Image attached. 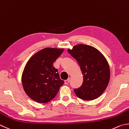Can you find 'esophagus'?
Here are the masks:
<instances>
[{
  "label": "esophagus",
  "mask_w": 129,
  "mask_h": 129,
  "mask_svg": "<svg viewBox=\"0 0 129 129\" xmlns=\"http://www.w3.org/2000/svg\"><path fill=\"white\" fill-rule=\"evenodd\" d=\"M69 82H70V78H69L67 80H65V81H64V84H66V85H67L69 83Z\"/></svg>",
  "instance_id": "1"
}]
</instances>
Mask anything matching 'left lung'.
Returning <instances> with one entry per match:
<instances>
[{
	"label": "left lung",
	"instance_id": "left-lung-1",
	"mask_svg": "<svg viewBox=\"0 0 129 129\" xmlns=\"http://www.w3.org/2000/svg\"><path fill=\"white\" fill-rule=\"evenodd\" d=\"M68 52L77 60L83 75V82L74 89L80 99L90 101L101 96L107 87L110 79V67L106 58L91 46L79 44L68 49Z\"/></svg>",
	"mask_w": 129,
	"mask_h": 129
}]
</instances>
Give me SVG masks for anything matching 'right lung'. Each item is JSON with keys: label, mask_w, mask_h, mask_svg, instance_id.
Returning a JSON list of instances; mask_svg holds the SVG:
<instances>
[{"label": "right lung", "mask_w": 129, "mask_h": 129, "mask_svg": "<svg viewBox=\"0 0 129 129\" xmlns=\"http://www.w3.org/2000/svg\"><path fill=\"white\" fill-rule=\"evenodd\" d=\"M63 49L46 48L39 51L27 63L22 81L24 90L33 100L45 103L54 98L64 83L53 64Z\"/></svg>", "instance_id": "1"}]
</instances>
